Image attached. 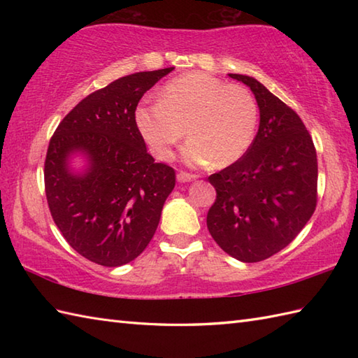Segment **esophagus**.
<instances>
[{"label":"esophagus","instance_id":"esophagus-1","mask_svg":"<svg viewBox=\"0 0 358 358\" xmlns=\"http://www.w3.org/2000/svg\"><path fill=\"white\" fill-rule=\"evenodd\" d=\"M177 180L180 181V183H189V181H194V180H196V175L180 171V172L177 173Z\"/></svg>","mask_w":358,"mask_h":358}]
</instances>
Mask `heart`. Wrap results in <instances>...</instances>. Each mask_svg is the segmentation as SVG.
<instances>
[{
	"label": "heart",
	"mask_w": 358,
	"mask_h": 358,
	"mask_svg": "<svg viewBox=\"0 0 358 358\" xmlns=\"http://www.w3.org/2000/svg\"><path fill=\"white\" fill-rule=\"evenodd\" d=\"M135 123L154 157L167 162L185 138L186 163L224 167L246 154L258 124V104L245 86L191 72L171 80L159 100L143 101Z\"/></svg>",
	"instance_id": "obj_1"
}]
</instances>
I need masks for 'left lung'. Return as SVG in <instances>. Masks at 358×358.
<instances>
[{
	"label": "left lung",
	"instance_id": "8db88e82",
	"mask_svg": "<svg viewBox=\"0 0 358 358\" xmlns=\"http://www.w3.org/2000/svg\"><path fill=\"white\" fill-rule=\"evenodd\" d=\"M229 77L250 87L260 126L248 152L208 178L217 200L208 229L226 254L245 263L286 248L317 206V152L301 118L248 75Z\"/></svg>",
	"mask_w": 358,
	"mask_h": 358
}]
</instances>
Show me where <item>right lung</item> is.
Wrapping results in <instances>:
<instances>
[{
	"instance_id": "obj_1",
	"label": "right lung",
	"mask_w": 358,
	"mask_h": 358,
	"mask_svg": "<svg viewBox=\"0 0 358 358\" xmlns=\"http://www.w3.org/2000/svg\"><path fill=\"white\" fill-rule=\"evenodd\" d=\"M173 67L136 72L87 95L52 135L44 163L45 196L66 241L87 260L117 268L154 237L175 171L155 163L136 127L141 96ZM87 157L83 173L72 155Z\"/></svg>"
}]
</instances>
